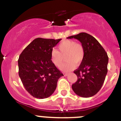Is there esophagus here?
I'll use <instances>...</instances> for the list:
<instances>
[{
	"mask_svg": "<svg viewBox=\"0 0 121 121\" xmlns=\"http://www.w3.org/2000/svg\"><path fill=\"white\" fill-rule=\"evenodd\" d=\"M68 75H69L68 73H64V75H65V76H68Z\"/></svg>",
	"mask_w": 121,
	"mask_h": 121,
	"instance_id": "34e87169",
	"label": "esophagus"
}]
</instances>
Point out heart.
<instances>
[{
  "label": "heart",
  "instance_id": "b5f03b06",
  "mask_svg": "<svg viewBox=\"0 0 121 121\" xmlns=\"http://www.w3.org/2000/svg\"><path fill=\"white\" fill-rule=\"evenodd\" d=\"M58 49H53L50 52L52 62L56 66H60L63 63L65 55L66 61L64 63L61 69L64 71H69L74 68L76 64L81 62L84 56V49L82 44L76 43L73 40H66L59 44Z\"/></svg>",
  "mask_w": 121,
  "mask_h": 121
}]
</instances>
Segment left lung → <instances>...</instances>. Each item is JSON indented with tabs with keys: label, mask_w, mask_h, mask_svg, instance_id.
Segmentation results:
<instances>
[{
	"label": "left lung",
	"mask_w": 121,
	"mask_h": 121,
	"mask_svg": "<svg viewBox=\"0 0 121 121\" xmlns=\"http://www.w3.org/2000/svg\"><path fill=\"white\" fill-rule=\"evenodd\" d=\"M84 49V56L78 68L73 71L78 78L72 85L74 93L82 97H90L98 93L108 72V54L94 37L86 33L71 35Z\"/></svg>",
	"instance_id": "obj_1"
}]
</instances>
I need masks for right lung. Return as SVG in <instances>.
Returning a JSON list of instances; mask_svg holds the SVG:
<instances>
[{
	"label": "right lung",
	"instance_id": "add662e5",
	"mask_svg": "<svg viewBox=\"0 0 121 121\" xmlns=\"http://www.w3.org/2000/svg\"><path fill=\"white\" fill-rule=\"evenodd\" d=\"M61 40L37 38L19 56V76L25 90L35 98L45 99L51 96L59 78L64 76L50 57L53 48Z\"/></svg>",
	"mask_w": 121,
	"mask_h": 121
}]
</instances>
